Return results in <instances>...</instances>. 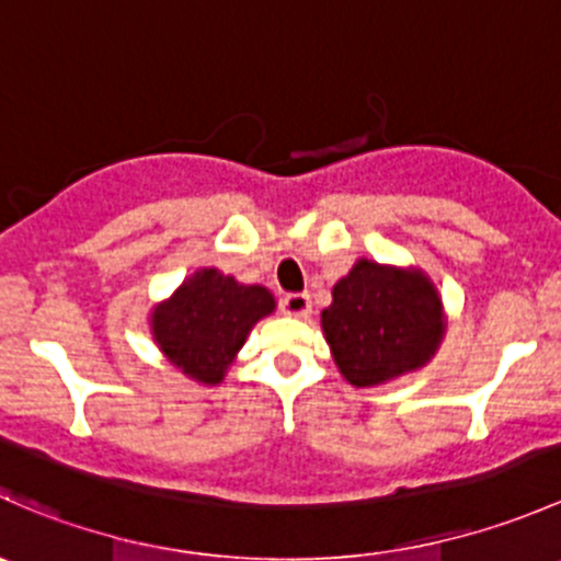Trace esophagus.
<instances>
[{
    "mask_svg": "<svg viewBox=\"0 0 561 561\" xmlns=\"http://www.w3.org/2000/svg\"><path fill=\"white\" fill-rule=\"evenodd\" d=\"M282 312L287 317H298V320H307L312 314V298L309 293H287L282 298Z\"/></svg>",
    "mask_w": 561,
    "mask_h": 561,
    "instance_id": "34e87169",
    "label": "esophagus"
}]
</instances>
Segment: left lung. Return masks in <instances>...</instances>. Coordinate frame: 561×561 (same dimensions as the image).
I'll list each match as a JSON object with an SVG mask.
<instances>
[{"label":"left lung","instance_id":"left-lung-1","mask_svg":"<svg viewBox=\"0 0 561 561\" xmlns=\"http://www.w3.org/2000/svg\"><path fill=\"white\" fill-rule=\"evenodd\" d=\"M320 325L339 375L355 388L386 386L423 369L445 339V307L417 265L360 257L333 285Z\"/></svg>","mask_w":561,"mask_h":561}]
</instances>
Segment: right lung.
<instances>
[{
  "label": "right lung",
  "mask_w": 561,
  "mask_h": 561,
  "mask_svg": "<svg viewBox=\"0 0 561 561\" xmlns=\"http://www.w3.org/2000/svg\"><path fill=\"white\" fill-rule=\"evenodd\" d=\"M274 309L268 287L244 285L208 265L151 309L149 328L160 353L181 375L201 386H219L249 331Z\"/></svg>",
  "instance_id": "obj_1"
}]
</instances>
